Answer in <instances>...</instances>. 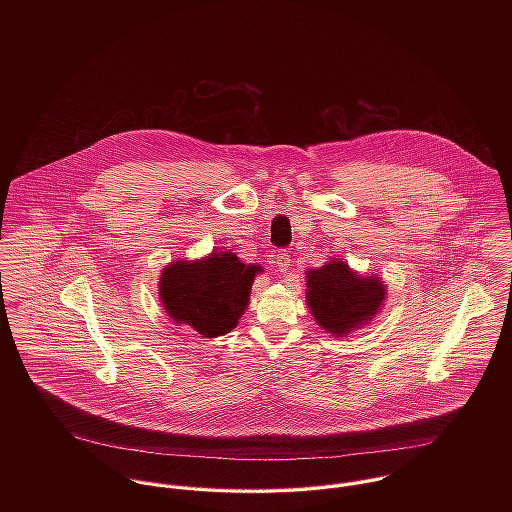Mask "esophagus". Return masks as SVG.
<instances>
[{
    "mask_svg": "<svg viewBox=\"0 0 512 512\" xmlns=\"http://www.w3.org/2000/svg\"><path fill=\"white\" fill-rule=\"evenodd\" d=\"M274 262H276V266H278V270H280L282 274H288V272H290L292 258H290L288 250H278V252L274 254Z\"/></svg>",
    "mask_w": 512,
    "mask_h": 512,
    "instance_id": "obj_1",
    "label": "esophagus"
}]
</instances>
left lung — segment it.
Instances as JSON below:
<instances>
[{"instance_id":"8db88e82","label":"left lung","mask_w":512,"mask_h":512,"mask_svg":"<svg viewBox=\"0 0 512 512\" xmlns=\"http://www.w3.org/2000/svg\"><path fill=\"white\" fill-rule=\"evenodd\" d=\"M384 299L378 278H359L345 262L333 260L307 272V305L315 321L335 337L368 321Z\"/></svg>"}]
</instances>
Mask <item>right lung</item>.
<instances>
[{"instance_id": "obj_1", "label": "right lung", "mask_w": 512, "mask_h": 512, "mask_svg": "<svg viewBox=\"0 0 512 512\" xmlns=\"http://www.w3.org/2000/svg\"><path fill=\"white\" fill-rule=\"evenodd\" d=\"M258 272L260 266H246L232 252H213L207 260L165 268L159 295L177 323L191 325L203 337H219L236 327Z\"/></svg>"}]
</instances>
